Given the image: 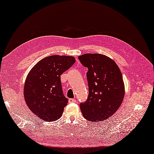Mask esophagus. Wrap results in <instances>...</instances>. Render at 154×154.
<instances>
[{"label": "esophagus", "instance_id": "obj_1", "mask_svg": "<svg viewBox=\"0 0 154 154\" xmlns=\"http://www.w3.org/2000/svg\"><path fill=\"white\" fill-rule=\"evenodd\" d=\"M68 101H69V103H75L76 100L75 99H72V98H70V99H69Z\"/></svg>", "mask_w": 154, "mask_h": 154}]
</instances>
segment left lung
Masks as SVG:
<instances>
[{"label":"left lung","instance_id":"8db88e82","mask_svg":"<svg viewBox=\"0 0 154 154\" xmlns=\"http://www.w3.org/2000/svg\"><path fill=\"white\" fill-rule=\"evenodd\" d=\"M78 58L88 69V96L79 105L82 115L89 121L105 120L117 111L124 100L120 70L112 59L101 54L87 53Z\"/></svg>","mask_w":154,"mask_h":154}]
</instances>
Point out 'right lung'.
<instances>
[{"label": "right lung", "instance_id": "obj_1", "mask_svg": "<svg viewBox=\"0 0 154 154\" xmlns=\"http://www.w3.org/2000/svg\"><path fill=\"white\" fill-rule=\"evenodd\" d=\"M75 62L73 57L53 55L43 58L27 75L25 100L30 110L42 120L61 117L68 100L63 94L60 75Z\"/></svg>", "mask_w": 154, "mask_h": 154}]
</instances>
